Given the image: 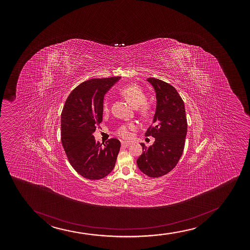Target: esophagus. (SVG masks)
<instances>
[{"label":"esophagus","mask_w":250,"mask_h":250,"mask_svg":"<svg viewBox=\"0 0 250 250\" xmlns=\"http://www.w3.org/2000/svg\"><path fill=\"white\" fill-rule=\"evenodd\" d=\"M131 145V144L130 143H127V142H124V141H123L122 142V146H128Z\"/></svg>","instance_id":"obj_1"}]
</instances>
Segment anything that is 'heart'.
Masks as SVG:
<instances>
[{
	"label": "heart",
	"instance_id": "1",
	"mask_svg": "<svg viewBox=\"0 0 250 250\" xmlns=\"http://www.w3.org/2000/svg\"><path fill=\"white\" fill-rule=\"evenodd\" d=\"M121 94L126 98V100L129 102L134 107H139V112L143 116H146L149 112V106L144 104L146 102V95L141 87L135 85V84H130L127 86H124L123 89L120 91ZM103 111L104 113H107L109 112V104L107 101L104 102L103 106ZM135 130L134 124H125L121 126L118 130V135L124 138V139H130L132 138V131Z\"/></svg>",
	"mask_w": 250,
	"mask_h": 250
}]
</instances>
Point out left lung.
Returning <instances> with one entry per match:
<instances>
[{
	"label": "left lung",
	"mask_w": 250,
	"mask_h": 250,
	"mask_svg": "<svg viewBox=\"0 0 250 250\" xmlns=\"http://www.w3.org/2000/svg\"><path fill=\"white\" fill-rule=\"evenodd\" d=\"M146 81L154 88L157 104L152 125L145 135L152 136L155 142L149 147L141 144L143 153L137 164L144 174L158 178L173 169L181 158L188 124L184 101L177 90L157 78Z\"/></svg>",
	"instance_id": "8db88e82"
}]
</instances>
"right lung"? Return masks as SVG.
I'll list each match as a JSON object with an SVG mask.
<instances>
[{
  "label": "right lung",
  "instance_id": "obj_1",
  "mask_svg": "<svg viewBox=\"0 0 250 250\" xmlns=\"http://www.w3.org/2000/svg\"><path fill=\"white\" fill-rule=\"evenodd\" d=\"M120 77L85 81L72 91L61 115V139L69 163L83 178L98 180L114 168L120 141L104 146L93 136L103 121L104 95Z\"/></svg>",
  "mask_w": 250,
  "mask_h": 250
}]
</instances>
